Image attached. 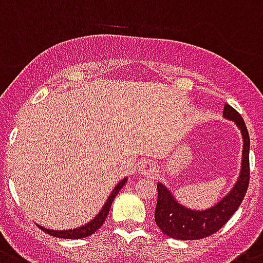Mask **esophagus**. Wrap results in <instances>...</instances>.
<instances>
[{
  "mask_svg": "<svg viewBox=\"0 0 263 263\" xmlns=\"http://www.w3.org/2000/svg\"><path fill=\"white\" fill-rule=\"evenodd\" d=\"M139 171L144 175H154L156 173V168L155 165H152L149 162H144V163H140L139 165Z\"/></svg>",
  "mask_w": 263,
  "mask_h": 263,
  "instance_id": "obj_1",
  "label": "esophagus"
}]
</instances>
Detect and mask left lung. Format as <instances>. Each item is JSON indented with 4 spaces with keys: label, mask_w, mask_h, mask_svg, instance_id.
I'll return each instance as SVG.
<instances>
[{
    "label": "left lung",
    "mask_w": 263,
    "mask_h": 263,
    "mask_svg": "<svg viewBox=\"0 0 263 263\" xmlns=\"http://www.w3.org/2000/svg\"><path fill=\"white\" fill-rule=\"evenodd\" d=\"M223 118L234 121L240 131L243 140L240 170L235 184L217 204L206 210H196L184 206L176 199L171 190L162 182L158 183V203L155 209V222L158 227L170 238L179 240H194L206 238L217 233L220 227L230 219L243 200L250 179L249 152L250 138L243 119L231 105L226 104Z\"/></svg>",
    "instance_id": "8db88e82"
}]
</instances>
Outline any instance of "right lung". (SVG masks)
Listing matches in <instances>:
<instances>
[{"label":"right lung","instance_id":"right-lung-1","mask_svg":"<svg viewBox=\"0 0 263 263\" xmlns=\"http://www.w3.org/2000/svg\"><path fill=\"white\" fill-rule=\"evenodd\" d=\"M127 180L128 178H123V179L115 186V189L112 190L109 196H108L107 200H105V203L103 204V207H101V210L99 211L88 223L83 224V226L80 227H76V229H69V230H53V229H46V227L41 226V224H37V226H39L43 231H45L46 234H49V235L56 238H64V239H80V238L89 237V235H92L95 231H98L99 229L103 226L108 213L111 210L112 202H114V199L119 194V191H120V190L123 189V186L127 183Z\"/></svg>","mask_w":263,"mask_h":263}]
</instances>
